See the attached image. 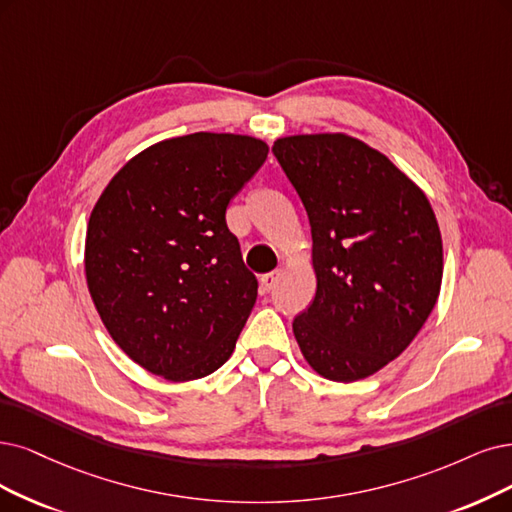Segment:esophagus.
Here are the masks:
<instances>
[{"label":"esophagus","instance_id":"esophagus-1","mask_svg":"<svg viewBox=\"0 0 512 512\" xmlns=\"http://www.w3.org/2000/svg\"><path fill=\"white\" fill-rule=\"evenodd\" d=\"M280 276H282V270H276V272H270V274H263V276H261V289H263V291H272V289L278 285Z\"/></svg>","mask_w":512,"mask_h":512}]
</instances>
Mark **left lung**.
Listing matches in <instances>:
<instances>
[{"label":"left lung","instance_id":"8db88e82","mask_svg":"<svg viewBox=\"0 0 512 512\" xmlns=\"http://www.w3.org/2000/svg\"><path fill=\"white\" fill-rule=\"evenodd\" d=\"M272 151L312 230L316 295L293 320L299 350L327 380H365L405 352L437 304V217L405 173L344 132L282 137Z\"/></svg>","mask_w":512,"mask_h":512}]
</instances>
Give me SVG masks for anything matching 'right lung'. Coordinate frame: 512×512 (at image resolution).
I'll use <instances>...</instances> for the list:
<instances>
[{
    "label": "right lung",
    "instance_id": "add662e5",
    "mask_svg": "<svg viewBox=\"0 0 512 512\" xmlns=\"http://www.w3.org/2000/svg\"><path fill=\"white\" fill-rule=\"evenodd\" d=\"M268 151L232 132L166 139L130 158L94 204L88 291L113 342L149 373L192 382L232 356L257 280L225 208Z\"/></svg>",
    "mask_w": 512,
    "mask_h": 512
}]
</instances>
